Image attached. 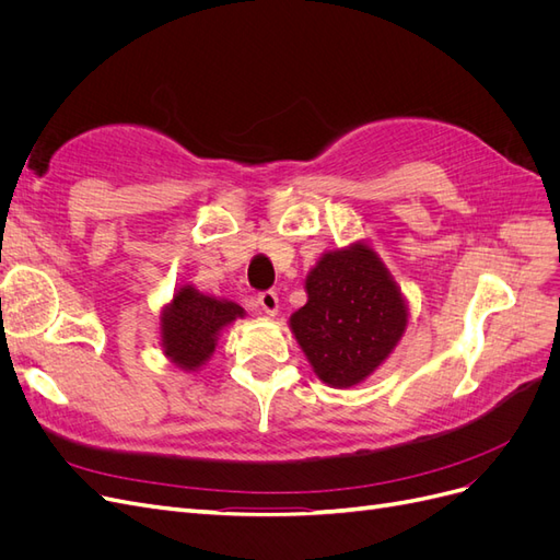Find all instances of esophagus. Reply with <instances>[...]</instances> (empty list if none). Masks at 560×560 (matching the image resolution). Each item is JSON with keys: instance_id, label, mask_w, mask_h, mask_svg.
<instances>
[{"instance_id": "1", "label": "esophagus", "mask_w": 560, "mask_h": 560, "mask_svg": "<svg viewBox=\"0 0 560 560\" xmlns=\"http://www.w3.org/2000/svg\"><path fill=\"white\" fill-rule=\"evenodd\" d=\"M259 308L266 313V315H278V308H280V299L276 292H261L259 294Z\"/></svg>"}]
</instances>
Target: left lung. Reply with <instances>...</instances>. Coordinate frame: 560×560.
Returning <instances> with one entry per match:
<instances>
[{"mask_svg": "<svg viewBox=\"0 0 560 560\" xmlns=\"http://www.w3.org/2000/svg\"><path fill=\"white\" fill-rule=\"evenodd\" d=\"M306 306L290 329L315 376L329 387L366 381L409 325V306L374 247L329 249L306 276Z\"/></svg>", "mask_w": 560, "mask_h": 560, "instance_id": "8db88e82", "label": "left lung"}]
</instances>
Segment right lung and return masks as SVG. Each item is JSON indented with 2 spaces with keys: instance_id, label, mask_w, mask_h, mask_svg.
<instances>
[{
  "instance_id": "right-lung-1",
  "label": "right lung",
  "mask_w": 560,
  "mask_h": 560,
  "mask_svg": "<svg viewBox=\"0 0 560 560\" xmlns=\"http://www.w3.org/2000/svg\"><path fill=\"white\" fill-rule=\"evenodd\" d=\"M238 317H245V308L235 301L179 284L159 317L163 354L182 371H198L212 358L219 334Z\"/></svg>"
}]
</instances>
